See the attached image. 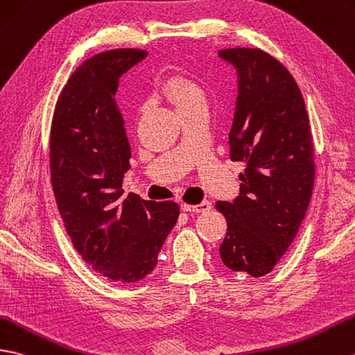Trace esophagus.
<instances>
[{"mask_svg":"<svg viewBox=\"0 0 355 355\" xmlns=\"http://www.w3.org/2000/svg\"><path fill=\"white\" fill-rule=\"evenodd\" d=\"M184 211H192V213H204V211H209L211 209V202L209 201H202L201 204H196V205H191V204H183L181 205Z\"/></svg>","mask_w":355,"mask_h":355,"instance_id":"1","label":"esophagus"}]
</instances>
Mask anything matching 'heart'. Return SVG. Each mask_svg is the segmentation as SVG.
<instances>
[{"instance_id": "b5f03b06", "label": "heart", "mask_w": 355, "mask_h": 355, "mask_svg": "<svg viewBox=\"0 0 355 355\" xmlns=\"http://www.w3.org/2000/svg\"><path fill=\"white\" fill-rule=\"evenodd\" d=\"M159 90L175 107L180 116L198 105L205 104V92L200 81L184 72L171 73L162 81Z\"/></svg>"}]
</instances>
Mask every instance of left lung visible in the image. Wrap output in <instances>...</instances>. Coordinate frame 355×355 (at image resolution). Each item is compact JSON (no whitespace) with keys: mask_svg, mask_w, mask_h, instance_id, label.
I'll return each instance as SVG.
<instances>
[{"mask_svg":"<svg viewBox=\"0 0 355 355\" xmlns=\"http://www.w3.org/2000/svg\"><path fill=\"white\" fill-rule=\"evenodd\" d=\"M239 71L230 159L245 163L241 195L215 207L227 219L225 266L269 274L292 245L315 184V145L306 103L286 66L260 48L219 51Z\"/></svg>","mask_w":355,"mask_h":355,"instance_id":"left-lung-1","label":"left lung"}]
</instances>
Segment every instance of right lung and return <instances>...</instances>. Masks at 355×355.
Here are the masks:
<instances>
[{
  "label": "right lung",
  "mask_w": 355,
  "mask_h": 355,
  "mask_svg": "<svg viewBox=\"0 0 355 355\" xmlns=\"http://www.w3.org/2000/svg\"><path fill=\"white\" fill-rule=\"evenodd\" d=\"M137 48L95 54L73 71L57 98L49 135L53 192L73 248L118 284L151 274L180 205L122 198L130 144L118 112L119 78L146 57Z\"/></svg>",
  "instance_id": "right-lung-1"
}]
</instances>
